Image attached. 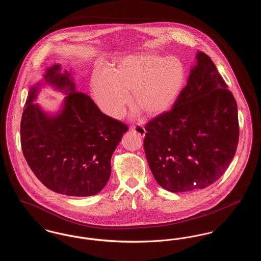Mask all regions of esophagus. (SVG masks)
<instances>
[{
	"label": "esophagus",
	"instance_id": "1",
	"mask_svg": "<svg viewBox=\"0 0 261 261\" xmlns=\"http://www.w3.org/2000/svg\"><path fill=\"white\" fill-rule=\"evenodd\" d=\"M129 131L136 133V134H138L141 138H144L145 135H146V130H145V128H144L143 126H138V127L132 126V127H130Z\"/></svg>",
	"mask_w": 261,
	"mask_h": 261
}]
</instances>
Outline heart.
Instances as JSON below:
<instances>
[{
    "instance_id": "1",
    "label": "heart",
    "mask_w": 261,
    "mask_h": 261,
    "mask_svg": "<svg viewBox=\"0 0 261 261\" xmlns=\"http://www.w3.org/2000/svg\"><path fill=\"white\" fill-rule=\"evenodd\" d=\"M185 82L186 68L181 60L145 51L122 57L109 71L96 70L91 91L100 110L112 118L122 116L131 92L133 115L153 119L173 108Z\"/></svg>"
}]
</instances>
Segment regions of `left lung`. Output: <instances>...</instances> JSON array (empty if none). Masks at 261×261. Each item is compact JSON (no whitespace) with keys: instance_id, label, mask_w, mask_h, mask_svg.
Returning a JSON list of instances; mask_svg holds the SVG:
<instances>
[{"instance_id":"8db88e82","label":"left lung","mask_w":261,"mask_h":261,"mask_svg":"<svg viewBox=\"0 0 261 261\" xmlns=\"http://www.w3.org/2000/svg\"><path fill=\"white\" fill-rule=\"evenodd\" d=\"M172 110L146 125L144 148L158 184L171 193L216 182L239 142L236 99L211 58L198 51Z\"/></svg>"}]
</instances>
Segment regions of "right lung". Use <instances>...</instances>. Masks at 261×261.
<instances>
[{
  "mask_svg": "<svg viewBox=\"0 0 261 261\" xmlns=\"http://www.w3.org/2000/svg\"><path fill=\"white\" fill-rule=\"evenodd\" d=\"M62 69L60 63L48 67L29 89L20 123L21 147L29 167L48 189L90 197L110 180L112 153L128 128L76 92L72 68ZM46 86L66 96L57 112H46L34 102Z\"/></svg>",
  "mask_w": 261,
  "mask_h": 261,
  "instance_id": "obj_1",
  "label": "right lung"
}]
</instances>
